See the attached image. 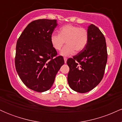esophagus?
Returning <instances> with one entry per match:
<instances>
[{
    "instance_id": "34e87169",
    "label": "esophagus",
    "mask_w": 122,
    "mask_h": 122,
    "mask_svg": "<svg viewBox=\"0 0 122 122\" xmlns=\"http://www.w3.org/2000/svg\"><path fill=\"white\" fill-rule=\"evenodd\" d=\"M64 62H65V63L66 64V61H67V58H66V57H64Z\"/></svg>"
}]
</instances>
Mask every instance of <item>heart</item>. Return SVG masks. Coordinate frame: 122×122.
<instances>
[{
  "mask_svg": "<svg viewBox=\"0 0 122 122\" xmlns=\"http://www.w3.org/2000/svg\"><path fill=\"white\" fill-rule=\"evenodd\" d=\"M88 33L84 28L72 25L63 26L60 29L59 34L53 33L50 36V42L56 50H60L65 46L60 52L62 56L68 57L75 53L80 52L87 44Z\"/></svg>",
  "mask_w": 122,
  "mask_h": 122,
  "instance_id": "1",
  "label": "heart"
}]
</instances>
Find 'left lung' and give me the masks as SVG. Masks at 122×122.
I'll return each instance as SVG.
<instances>
[{"mask_svg":"<svg viewBox=\"0 0 122 122\" xmlns=\"http://www.w3.org/2000/svg\"><path fill=\"white\" fill-rule=\"evenodd\" d=\"M86 46L79 54L67 60L69 67L68 82L72 89L86 93L100 83L107 61L106 39L99 29L91 24L88 27Z\"/></svg>","mask_w":122,"mask_h":122,"instance_id":"8db88e82","label":"left lung"}]
</instances>
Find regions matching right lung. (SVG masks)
Segmentation results:
<instances>
[{"mask_svg":"<svg viewBox=\"0 0 122 122\" xmlns=\"http://www.w3.org/2000/svg\"><path fill=\"white\" fill-rule=\"evenodd\" d=\"M57 25L56 19L33 21L26 26L16 42V72L24 84L34 91L49 90L64 64L63 57H56L57 51L50 42V36Z\"/></svg>","mask_w":122,"mask_h":122,"instance_id":"right-lung-1","label":"right lung"}]
</instances>
